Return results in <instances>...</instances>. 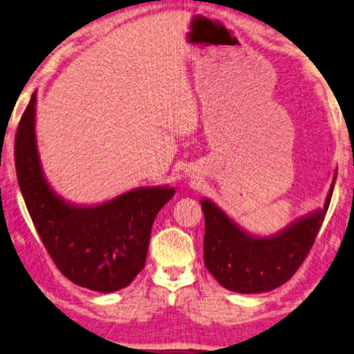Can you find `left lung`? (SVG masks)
I'll return each instance as SVG.
<instances>
[{
  "label": "left lung",
  "mask_w": 354,
  "mask_h": 354,
  "mask_svg": "<svg viewBox=\"0 0 354 354\" xmlns=\"http://www.w3.org/2000/svg\"><path fill=\"white\" fill-rule=\"evenodd\" d=\"M335 178L337 172L324 207L263 238L244 232L211 199H201L206 220L204 265L218 284L239 294H260L288 283L313 248L329 209Z\"/></svg>",
  "instance_id": "8db88e82"
}]
</instances>
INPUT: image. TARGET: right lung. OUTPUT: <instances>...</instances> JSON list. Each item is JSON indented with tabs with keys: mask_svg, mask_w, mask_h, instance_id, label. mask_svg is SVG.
I'll use <instances>...</instances> for the list:
<instances>
[{
	"mask_svg": "<svg viewBox=\"0 0 354 354\" xmlns=\"http://www.w3.org/2000/svg\"><path fill=\"white\" fill-rule=\"evenodd\" d=\"M35 110L37 92L19 122L14 156L20 192L46 250L76 286L97 292L126 288L145 266L153 222L176 189L142 187L95 206L65 201L41 167Z\"/></svg>",
	"mask_w": 354,
	"mask_h": 354,
	"instance_id": "add662e5",
	"label": "right lung"
}]
</instances>
